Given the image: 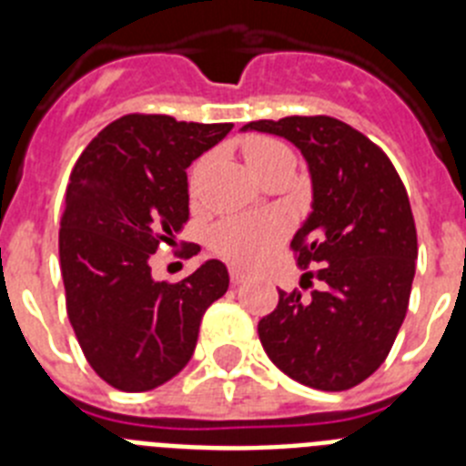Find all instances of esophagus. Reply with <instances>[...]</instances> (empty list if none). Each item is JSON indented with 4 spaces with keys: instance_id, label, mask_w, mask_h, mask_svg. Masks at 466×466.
I'll return each instance as SVG.
<instances>
[{
    "instance_id": "obj_1",
    "label": "esophagus",
    "mask_w": 466,
    "mask_h": 466,
    "mask_svg": "<svg viewBox=\"0 0 466 466\" xmlns=\"http://www.w3.org/2000/svg\"><path fill=\"white\" fill-rule=\"evenodd\" d=\"M228 273H230V282H233V284H242V282H245V279H247L245 270L236 268V266H233V268H230Z\"/></svg>"
}]
</instances>
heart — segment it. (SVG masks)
<instances>
[{
	"mask_svg": "<svg viewBox=\"0 0 466 466\" xmlns=\"http://www.w3.org/2000/svg\"><path fill=\"white\" fill-rule=\"evenodd\" d=\"M289 151L282 142L270 137H252L245 144V158L252 172L261 170L266 163ZM196 167V175L200 172ZM287 233V221L279 214H263V217H228L212 228V249L238 266H254L268 257L282 242Z\"/></svg>",
	"mask_w": 466,
	"mask_h": 466,
	"instance_id": "b5f03b06",
	"label": "heart"
}]
</instances>
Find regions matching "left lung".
I'll list each match as a JSON object with an SVG mask.
<instances>
[{"instance_id": "left-lung-1", "label": "left lung", "mask_w": 466, "mask_h": 466, "mask_svg": "<svg viewBox=\"0 0 466 466\" xmlns=\"http://www.w3.org/2000/svg\"><path fill=\"white\" fill-rule=\"evenodd\" d=\"M242 130L289 139L312 182V212L291 249L306 270L300 287H319L279 291L258 339L300 385L350 390L385 361L409 310L418 258L409 193L385 151L339 118L287 116Z\"/></svg>"}]
</instances>
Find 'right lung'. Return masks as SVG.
<instances>
[{
  "label": "right lung",
  "instance_id": "1",
  "mask_svg": "<svg viewBox=\"0 0 466 466\" xmlns=\"http://www.w3.org/2000/svg\"><path fill=\"white\" fill-rule=\"evenodd\" d=\"M230 127L127 114L97 133L69 175L60 221L67 317L93 371L123 392L182 371L205 310L228 289L217 258L175 284L156 282L149 261L188 221L187 167Z\"/></svg>",
  "mask_w": 466,
  "mask_h": 466
}]
</instances>
